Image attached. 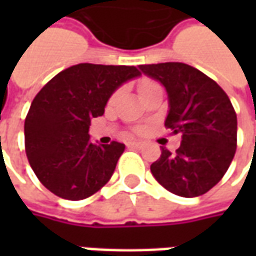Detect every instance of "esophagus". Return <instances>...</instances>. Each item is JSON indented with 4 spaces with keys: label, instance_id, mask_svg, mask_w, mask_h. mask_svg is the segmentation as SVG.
<instances>
[{
    "label": "esophagus",
    "instance_id": "34e87169",
    "mask_svg": "<svg viewBox=\"0 0 256 256\" xmlns=\"http://www.w3.org/2000/svg\"><path fill=\"white\" fill-rule=\"evenodd\" d=\"M128 146H131V148H141V146H142V142H140V141H134V142L128 144Z\"/></svg>",
    "mask_w": 256,
    "mask_h": 256
}]
</instances>
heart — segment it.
Listing matches in <instances>:
<instances>
[{"mask_svg":"<svg viewBox=\"0 0 256 256\" xmlns=\"http://www.w3.org/2000/svg\"><path fill=\"white\" fill-rule=\"evenodd\" d=\"M154 86H156V84L152 82V81H144V82L140 84V94L145 92V91L151 90V88H154Z\"/></svg>","mask_w":256,"mask_h":256,"instance_id":"obj_1","label":"heart"}]
</instances>
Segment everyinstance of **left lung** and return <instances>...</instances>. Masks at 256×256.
<instances>
[{"mask_svg":"<svg viewBox=\"0 0 256 256\" xmlns=\"http://www.w3.org/2000/svg\"><path fill=\"white\" fill-rule=\"evenodd\" d=\"M168 94L165 126L182 134L180 148H161L154 178L175 195L194 198L215 186L236 150V114L228 95L210 76L182 62L140 65Z\"/></svg>","mask_w":256,"mask_h":256,"instance_id":"8db88e82","label":"left lung"}]
</instances>
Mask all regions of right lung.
Returning <instances> with one entry per match:
<instances>
[{
    "label": "right lung",
    "instance_id": "right-lung-1",
    "mask_svg": "<svg viewBox=\"0 0 256 256\" xmlns=\"http://www.w3.org/2000/svg\"><path fill=\"white\" fill-rule=\"evenodd\" d=\"M141 76L128 65H72L36 94L24 125L25 152L36 178L60 198L80 201L112 176L125 145L92 144L91 120L120 86Z\"/></svg>",
    "mask_w": 256,
    "mask_h": 256
}]
</instances>
